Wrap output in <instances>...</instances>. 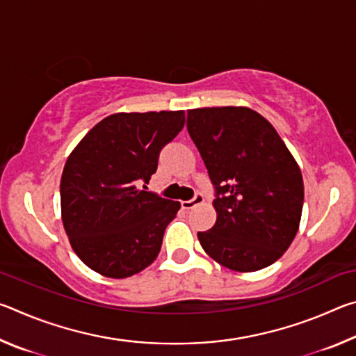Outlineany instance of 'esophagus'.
<instances>
[{"label":"esophagus","mask_w":356,"mask_h":356,"mask_svg":"<svg viewBox=\"0 0 356 356\" xmlns=\"http://www.w3.org/2000/svg\"><path fill=\"white\" fill-rule=\"evenodd\" d=\"M204 202V196L201 195V193H197V195L193 197V200H190V201H184L182 202V207L185 209V210H190V209H193V207H196V206H200V204H202Z\"/></svg>","instance_id":"1"}]
</instances>
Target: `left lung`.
Returning <instances> with one entry per match:
<instances>
[{"instance_id":"left-lung-1","label":"left lung","mask_w":356,"mask_h":356,"mask_svg":"<svg viewBox=\"0 0 356 356\" xmlns=\"http://www.w3.org/2000/svg\"><path fill=\"white\" fill-rule=\"evenodd\" d=\"M186 129L215 185L212 229L197 232L204 251L234 272H257L297 236L305 186L278 131L246 106L188 110Z\"/></svg>"}]
</instances>
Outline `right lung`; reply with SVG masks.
<instances>
[{
    "instance_id": "obj_1",
    "label": "right lung",
    "mask_w": 356,
    "mask_h": 356,
    "mask_svg": "<svg viewBox=\"0 0 356 356\" xmlns=\"http://www.w3.org/2000/svg\"><path fill=\"white\" fill-rule=\"evenodd\" d=\"M185 125V111L114 113L84 135L61 177V218L75 254L94 272L122 280L159 256L180 202L138 188L160 150Z\"/></svg>"
}]
</instances>
